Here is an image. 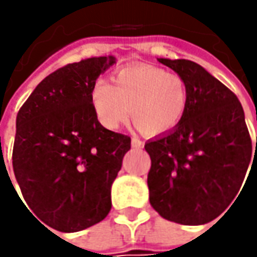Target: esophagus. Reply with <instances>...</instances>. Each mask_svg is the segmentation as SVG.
Segmentation results:
<instances>
[{
	"label": "esophagus",
	"mask_w": 257,
	"mask_h": 257,
	"mask_svg": "<svg viewBox=\"0 0 257 257\" xmlns=\"http://www.w3.org/2000/svg\"><path fill=\"white\" fill-rule=\"evenodd\" d=\"M132 146L136 147V149H142V147L144 146V143L140 140V139H139V137H136V136H134V137H132Z\"/></svg>",
	"instance_id": "esophagus-1"
}]
</instances>
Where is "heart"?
I'll return each mask as SVG.
<instances>
[{
  "label": "heart",
  "instance_id": "obj_1",
  "mask_svg": "<svg viewBox=\"0 0 257 257\" xmlns=\"http://www.w3.org/2000/svg\"><path fill=\"white\" fill-rule=\"evenodd\" d=\"M91 104L100 123L117 130L128 120L149 136L173 130L182 121L189 104L186 81L150 64L120 68L113 84L98 80L91 90Z\"/></svg>",
  "mask_w": 257,
  "mask_h": 257
}]
</instances>
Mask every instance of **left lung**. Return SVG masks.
<instances>
[{
	"label": "left lung",
	"mask_w": 257,
	"mask_h": 257,
	"mask_svg": "<svg viewBox=\"0 0 257 257\" xmlns=\"http://www.w3.org/2000/svg\"><path fill=\"white\" fill-rule=\"evenodd\" d=\"M159 61L186 81L189 104L176 128L144 146L152 159L150 203L170 222L204 224L220 216L242 187L252 159L250 134L236 94L202 65Z\"/></svg>",
	"instance_id": "left-lung-1"
}]
</instances>
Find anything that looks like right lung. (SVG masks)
Returning a JSON list of instances; mask_svg holds the SVG:
<instances>
[{"mask_svg": "<svg viewBox=\"0 0 257 257\" xmlns=\"http://www.w3.org/2000/svg\"><path fill=\"white\" fill-rule=\"evenodd\" d=\"M114 63L94 57L55 70L17 114L15 179L30 213L58 232L84 230L111 209V184L132 139L100 124L91 90Z\"/></svg>", "mask_w": 257, "mask_h": 257, "instance_id": "add662e5", "label": "right lung"}]
</instances>
